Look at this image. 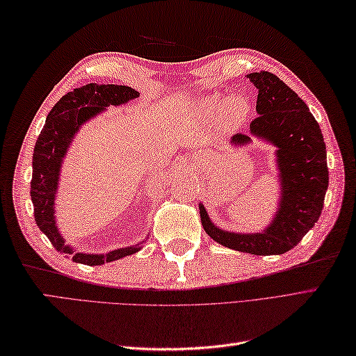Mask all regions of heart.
I'll use <instances>...</instances> for the list:
<instances>
[{
    "label": "heart",
    "instance_id": "obj_1",
    "mask_svg": "<svg viewBox=\"0 0 356 356\" xmlns=\"http://www.w3.org/2000/svg\"><path fill=\"white\" fill-rule=\"evenodd\" d=\"M207 108L211 113H217L220 111L222 108V99L218 96L214 97H209L208 102H207ZM248 113V104L241 99V97H236V99H232L226 105V115H228L231 119L234 120H238V119H243Z\"/></svg>",
    "mask_w": 356,
    "mask_h": 356
}]
</instances>
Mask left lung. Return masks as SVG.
I'll use <instances>...</instances> for the list:
<instances>
[{
  "mask_svg": "<svg viewBox=\"0 0 356 356\" xmlns=\"http://www.w3.org/2000/svg\"><path fill=\"white\" fill-rule=\"evenodd\" d=\"M259 90L257 116L249 128L257 138L274 143L282 179L277 217L264 232L234 234L216 228L200 205V220L209 237L226 248L254 255L284 254L297 246L321 216L329 171L320 125L301 97L270 72L249 73ZM246 134L232 136L236 145L248 143Z\"/></svg>",
  "mask_w": 356,
  "mask_h": 356,
  "instance_id": "obj_1",
  "label": "left lung"
}]
</instances>
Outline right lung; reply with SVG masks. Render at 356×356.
Returning <instances> with one entry per match:
<instances>
[{
    "label": "right lung",
    "mask_w": 356,
    "mask_h": 356,
    "mask_svg": "<svg viewBox=\"0 0 356 356\" xmlns=\"http://www.w3.org/2000/svg\"><path fill=\"white\" fill-rule=\"evenodd\" d=\"M136 90L125 86H99L87 84L74 88L59 99L49 113L45 125L41 130L33 149L32 182H30V195L33 202L35 222L56 251L72 255V260L88 266H97L113 260H119L125 255L139 251L138 246L122 248L108 254H81L65 246L61 234L58 232L55 223V193L58 188L59 168L63 157L67 153L70 140L79 130V127L101 113L108 105L125 104L138 97Z\"/></svg>",
    "instance_id": "add662e5"
}]
</instances>
